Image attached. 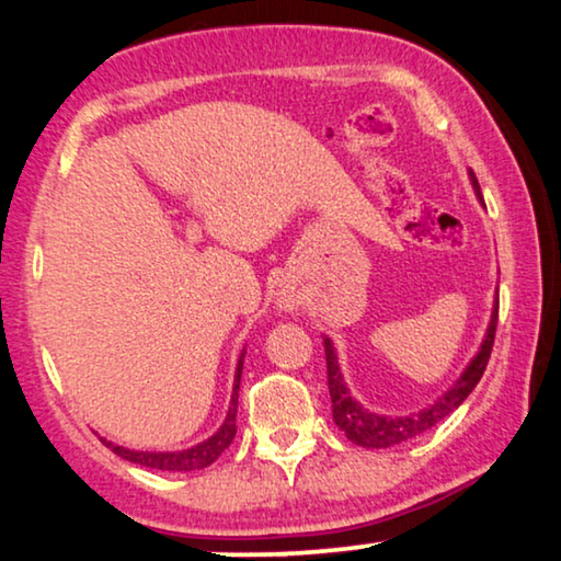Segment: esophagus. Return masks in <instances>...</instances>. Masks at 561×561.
I'll return each instance as SVG.
<instances>
[{
  "label": "esophagus",
  "instance_id": "1",
  "mask_svg": "<svg viewBox=\"0 0 561 561\" xmlns=\"http://www.w3.org/2000/svg\"><path fill=\"white\" fill-rule=\"evenodd\" d=\"M283 309H294V301H290V298H283Z\"/></svg>",
  "mask_w": 561,
  "mask_h": 561
}]
</instances>
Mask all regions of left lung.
<instances>
[{"mask_svg": "<svg viewBox=\"0 0 561 561\" xmlns=\"http://www.w3.org/2000/svg\"><path fill=\"white\" fill-rule=\"evenodd\" d=\"M470 181H472L474 194L480 196V183H478V179H474L472 171H470ZM495 327H497V298H495L493 313H490L488 334L480 344L478 355L472 357V363L465 367V373L459 375L455 386H451L447 393L439 398V401L426 405L424 411L409 413V416H380V413L363 409L359 401L352 398L347 382H344V378H342L340 359H336L332 340L324 336L327 382H329V396H332L334 424L340 426V432H344V436H347L352 444H359V447H367V449H386V447H396V444H403L409 439H416L419 434L428 432V428L439 424L442 419H447L451 411L459 409L465 398L472 393L474 386H478L482 373H485V367H488L490 352H493Z\"/></svg>", "mask_w": 561, "mask_h": 561, "instance_id": "1", "label": "left lung"}]
</instances>
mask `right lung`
Wrapping results in <instances>:
<instances>
[{
	"instance_id": "1",
	"label": "right lung",
	"mask_w": 561,
	"mask_h": 561,
	"mask_svg": "<svg viewBox=\"0 0 561 561\" xmlns=\"http://www.w3.org/2000/svg\"><path fill=\"white\" fill-rule=\"evenodd\" d=\"M242 359L244 352L237 363V373H234V388H232V403H229L227 419L225 424L217 428V434H211L209 439L196 444L191 449H181V451H140V449H127V447H117V444L102 439L106 447H110L114 455L127 459L133 465H142L150 467V470H165V472H191V470H204L211 462H217V457L225 451L229 444H232L234 434H237V398H240V378H242Z\"/></svg>"
}]
</instances>
